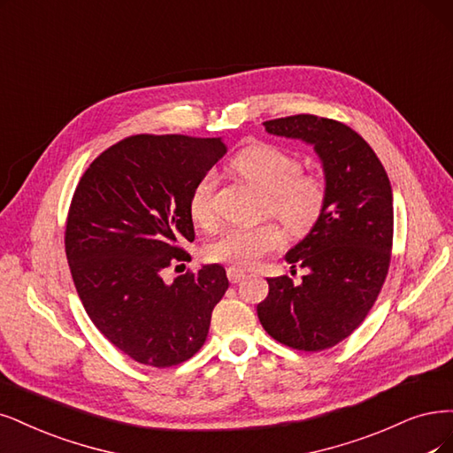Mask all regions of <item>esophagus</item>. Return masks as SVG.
<instances>
[{
    "label": "esophagus",
    "mask_w": 453,
    "mask_h": 453,
    "mask_svg": "<svg viewBox=\"0 0 453 453\" xmlns=\"http://www.w3.org/2000/svg\"><path fill=\"white\" fill-rule=\"evenodd\" d=\"M246 273L242 269H237V266H229L227 269V278L231 283H239L241 280H244Z\"/></svg>",
    "instance_id": "obj_1"
}]
</instances>
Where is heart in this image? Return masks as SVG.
I'll return each instance as SVG.
<instances>
[{
	"mask_svg": "<svg viewBox=\"0 0 453 453\" xmlns=\"http://www.w3.org/2000/svg\"><path fill=\"white\" fill-rule=\"evenodd\" d=\"M231 170L263 192V209L276 216L291 235L310 233L325 209L326 184L315 173L300 172V162L288 150L271 143H256L241 149L231 158ZM216 177L201 175L188 196V212L197 226L214 220ZM286 233L276 222L256 226H229L205 246V257L237 269L254 266L265 256L280 250Z\"/></svg>",
	"mask_w": 453,
	"mask_h": 453,
	"instance_id": "1",
	"label": "heart"
}]
</instances>
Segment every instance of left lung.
<instances>
[{"label": "left lung", "mask_w": 453, "mask_h": 453, "mask_svg": "<svg viewBox=\"0 0 453 453\" xmlns=\"http://www.w3.org/2000/svg\"><path fill=\"white\" fill-rule=\"evenodd\" d=\"M274 136L313 147L323 165L326 201L319 222L286 254L308 269L303 283L269 278L257 317L271 336L298 350H325L365 319L388 274L394 199L387 172L367 142L347 125L317 115L263 123Z\"/></svg>", "instance_id": "1"}]
</instances>
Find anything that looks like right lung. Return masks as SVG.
<instances>
[{
	"label": "right lung",
	"mask_w": 453,
	"mask_h": 453,
	"mask_svg": "<svg viewBox=\"0 0 453 453\" xmlns=\"http://www.w3.org/2000/svg\"><path fill=\"white\" fill-rule=\"evenodd\" d=\"M226 153L222 138L138 134L96 157L74 190L65 252L76 291L104 338L140 364L192 358L229 288L218 263L162 280L190 257L179 246L196 237L190 190Z\"/></svg>",
	"instance_id": "obj_1"
}]
</instances>
